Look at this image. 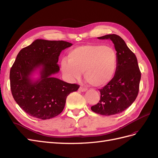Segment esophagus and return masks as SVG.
<instances>
[{"label":"esophagus","instance_id":"1","mask_svg":"<svg viewBox=\"0 0 158 158\" xmlns=\"http://www.w3.org/2000/svg\"><path fill=\"white\" fill-rule=\"evenodd\" d=\"M87 89H88L87 88L84 87V86H80L79 88V90L80 91V92H85V91H86Z\"/></svg>","mask_w":158,"mask_h":158}]
</instances>
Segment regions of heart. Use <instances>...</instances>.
Segmentation results:
<instances>
[{"label":"heart","instance_id":"1","mask_svg":"<svg viewBox=\"0 0 158 158\" xmlns=\"http://www.w3.org/2000/svg\"><path fill=\"white\" fill-rule=\"evenodd\" d=\"M69 60L61 62V69L70 79H78L82 72L86 82L95 87L108 84L116 73L117 51L111 47L100 44L80 45L70 50Z\"/></svg>","mask_w":158,"mask_h":158}]
</instances>
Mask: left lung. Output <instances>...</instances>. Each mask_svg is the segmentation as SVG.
Returning a JSON list of instances; mask_svg holds the SVG:
<instances>
[{
  "label": "left lung",
  "mask_w": 158,
  "mask_h": 158,
  "mask_svg": "<svg viewBox=\"0 0 158 158\" xmlns=\"http://www.w3.org/2000/svg\"><path fill=\"white\" fill-rule=\"evenodd\" d=\"M98 38L111 40L118 55L115 74L106 85L99 89V102L91 107L92 111L109 116L122 113L135 101L139 92L141 73L136 55L120 36L110 34Z\"/></svg>",
  "instance_id": "left-lung-1"
}]
</instances>
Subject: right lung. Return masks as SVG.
Here are the masks:
<instances>
[{"mask_svg":"<svg viewBox=\"0 0 158 158\" xmlns=\"http://www.w3.org/2000/svg\"><path fill=\"white\" fill-rule=\"evenodd\" d=\"M64 41L36 40L20 50L10 72V89L18 105L29 115L46 120L59 114L68 95L80 85L69 84L52 75L59 71L60 52L72 46ZM40 68V78L33 81L32 72Z\"/></svg>","mask_w":158,"mask_h":158,"instance_id":"right-lung-1","label":"right lung"}]
</instances>
